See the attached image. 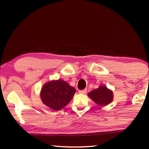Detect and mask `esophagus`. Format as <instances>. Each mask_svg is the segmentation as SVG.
<instances>
[{
  "label": "esophagus",
  "instance_id": "esophagus-1",
  "mask_svg": "<svg viewBox=\"0 0 149 149\" xmlns=\"http://www.w3.org/2000/svg\"><path fill=\"white\" fill-rule=\"evenodd\" d=\"M87 92V90L84 89V90H79V93L80 94H85Z\"/></svg>",
  "mask_w": 149,
  "mask_h": 149
}]
</instances>
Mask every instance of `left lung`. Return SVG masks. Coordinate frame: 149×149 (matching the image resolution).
<instances>
[{
  "label": "left lung",
  "instance_id": "left-lung-1",
  "mask_svg": "<svg viewBox=\"0 0 149 149\" xmlns=\"http://www.w3.org/2000/svg\"><path fill=\"white\" fill-rule=\"evenodd\" d=\"M88 96L100 106H105L111 102L113 97L112 91L104 86H100L97 89L91 91L88 93Z\"/></svg>",
  "mask_w": 149,
  "mask_h": 149
}]
</instances>
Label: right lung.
Returning a JSON list of instances; mask_svg holds the SVG:
<instances>
[{"mask_svg": "<svg viewBox=\"0 0 149 149\" xmlns=\"http://www.w3.org/2000/svg\"><path fill=\"white\" fill-rule=\"evenodd\" d=\"M75 90L62 80L49 82L43 86L41 92V99L46 106L54 110L63 108L70 102Z\"/></svg>", "mask_w": 149, "mask_h": 149, "instance_id": "obj_1", "label": "right lung"}]
</instances>
